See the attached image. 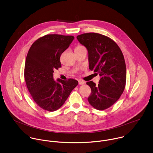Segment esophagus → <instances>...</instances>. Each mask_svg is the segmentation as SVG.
Instances as JSON below:
<instances>
[{
	"label": "esophagus",
	"instance_id": "obj_1",
	"mask_svg": "<svg viewBox=\"0 0 153 153\" xmlns=\"http://www.w3.org/2000/svg\"><path fill=\"white\" fill-rule=\"evenodd\" d=\"M85 82L82 80V79H79V85H83V84H85Z\"/></svg>",
	"mask_w": 153,
	"mask_h": 153
}]
</instances>
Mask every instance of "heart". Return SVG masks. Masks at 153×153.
I'll return each mask as SVG.
<instances>
[{"label": "heart", "instance_id": "b5f03b06", "mask_svg": "<svg viewBox=\"0 0 153 153\" xmlns=\"http://www.w3.org/2000/svg\"><path fill=\"white\" fill-rule=\"evenodd\" d=\"M85 48L83 45H77L76 48H75V50H77V49H80L81 48Z\"/></svg>", "mask_w": 153, "mask_h": 153}]
</instances>
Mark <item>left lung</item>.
I'll return each instance as SVG.
<instances>
[{
	"label": "left lung",
	"mask_w": 153,
	"mask_h": 153,
	"mask_svg": "<svg viewBox=\"0 0 153 153\" xmlns=\"http://www.w3.org/2000/svg\"><path fill=\"white\" fill-rule=\"evenodd\" d=\"M89 53V67L99 73V84L86 82L91 89L88 100L98 110L112 106L123 94L126 80V68L123 54L111 38L97 33H88L77 36Z\"/></svg>",
	"instance_id": "left-lung-1"
}]
</instances>
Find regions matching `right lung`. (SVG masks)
I'll list each match as a JSON object with an SVG mask.
<instances>
[{"label": "right lung", "instance_id": "right-lung-1", "mask_svg": "<svg viewBox=\"0 0 153 153\" xmlns=\"http://www.w3.org/2000/svg\"><path fill=\"white\" fill-rule=\"evenodd\" d=\"M74 38L46 34L37 39L28 52L24 67L25 83L34 102L45 110L54 111L59 108L78 85L74 79H59L58 83L53 78V70L61 67V55Z\"/></svg>", "mask_w": 153, "mask_h": 153}]
</instances>
